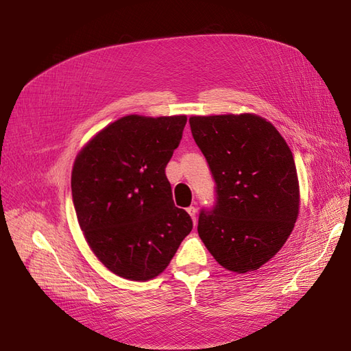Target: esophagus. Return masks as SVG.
Instances as JSON below:
<instances>
[{"label":"esophagus","instance_id":"1","mask_svg":"<svg viewBox=\"0 0 351 351\" xmlns=\"http://www.w3.org/2000/svg\"><path fill=\"white\" fill-rule=\"evenodd\" d=\"M187 212H189V215L192 217L193 222L196 224V221H197V218H196V215H197V214H196V212H197V210H196V208H195V206H189V208H187Z\"/></svg>","mask_w":351,"mask_h":351}]
</instances>
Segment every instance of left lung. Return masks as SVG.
Wrapping results in <instances>:
<instances>
[{
  "mask_svg": "<svg viewBox=\"0 0 351 351\" xmlns=\"http://www.w3.org/2000/svg\"><path fill=\"white\" fill-rule=\"evenodd\" d=\"M215 182V204L200 209L197 232L226 269H259L282 247L299 215V182L289 145L253 114L190 117Z\"/></svg>",
  "mask_w": 351,
  "mask_h": 351,
  "instance_id": "obj_1",
  "label": "left lung"
}]
</instances>
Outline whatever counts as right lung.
Instances as JSON below:
<instances>
[{"mask_svg": "<svg viewBox=\"0 0 351 351\" xmlns=\"http://www.w3.org/2000/svg\"><path fill=\"white\" fill-rule=\"evenodd\" d=\"M186 115H127L101 130L73 165L79 226L97 258L127 280L156 277L193 228L174 205L165 167L183 137Z\"/></svg>", "mask_w": 351, "mask_h": 351, "instance_id": "1", "label": "right lung"}]
</instances>
